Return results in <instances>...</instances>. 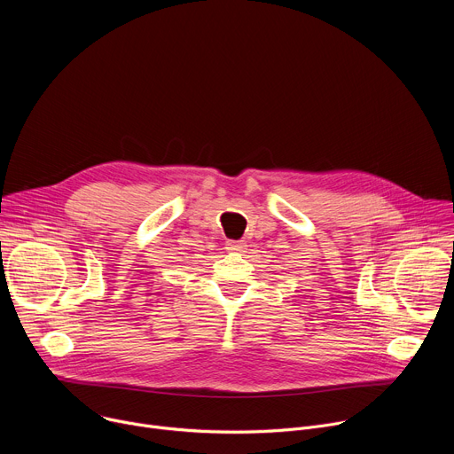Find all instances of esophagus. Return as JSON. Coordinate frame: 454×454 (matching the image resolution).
I'll use <instances>...</instances> for the list:
<instances>
[{
  "mask_svg": "<svg viewBox=\"0 0 454 454\" xmlns=\"http://www.w3.org/2000/svg\"><path fill=\"white\" fill-rule=\"evenodd\" d=\"M226 247H228L230 251H233V253H244L247 246H246L244 240H228V242H226Z\"/></svg>",
  "mask_w": 454,
  "mask_h": 454,
  "instance_id": "1",
  "label": "esophagus"
}]
</instances>
